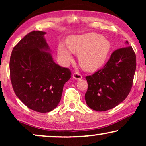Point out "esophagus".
Wrapping results in <instances>:
<instances>
[{
  "mask_svg": "<svg viewBox=\"0 0 146 146\" xmlns=\"http://www.w3.org/2000/svg\"><path fill=\"white\" fill-rule=\"evenodd\" d=\"M73 78L76 80H79L82 78V76L81 74L78 72H74L73 74Z\"/></svg>",
  "mask_w": 146,
  "mask_h": 146,
  "instance_id": "1",
  "label": "esophagus"
}]
</instances>
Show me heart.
<instances>
[{
  "label": "heart",
  "mask_w": 146,
  "mask_h": 146,
  "mask_svg": "<svg viewBox=\"0 0 146 146\" xmlns=\"http://www.w3.org/2000/svg\"><path fill=\"white\" fill-rule=\"evenodd\" d=\"M111 50L108 40L95 33L72 36L67 40V45L60 43L58 47L60 58L64 63L72 60V52L78 54L81 66L88 70H94L102 66Z\"/></svg>",
  "instance_id": "1"
}]
</instances>
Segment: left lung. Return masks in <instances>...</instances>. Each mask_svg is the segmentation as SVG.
<instances>
[{"instance_id": "8db88e82", "label": "left lung", "mask_w": 146, "mask_h": 146, "mask_svg": "<svg viewBox=\"0 0 146 146\" xmlns=\"http://www.w3.org/2000/svg\"><path fill=\"white\" fill-rule=\"evenodd\" d=\"M135 69L136 57L132 47L113 51L102 68L86 76L87 105L94 110L103 111L120 104L130 92Z\"/></svg>"}]
</instances>
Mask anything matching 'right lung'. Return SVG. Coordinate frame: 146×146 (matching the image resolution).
<instances>
[{
    "mask_svg": "<svg viewBox=\"0 0 146 146\" xmlns=\"http://www.w3.org/2000/svg\"><path fill=\"white\" fill-rule=\"evenodd\" d=\"M32 31L14 47L10 76L17 96L29 108L40 113L53 110L60 101L64 84L71 78L68 68L53 61L44 35Z\"/></svg>",
    "mask_w": 146,
    "mask_h": 146,
    "instance_id": "1",
    "label": "right lung"
}]
</instances>
